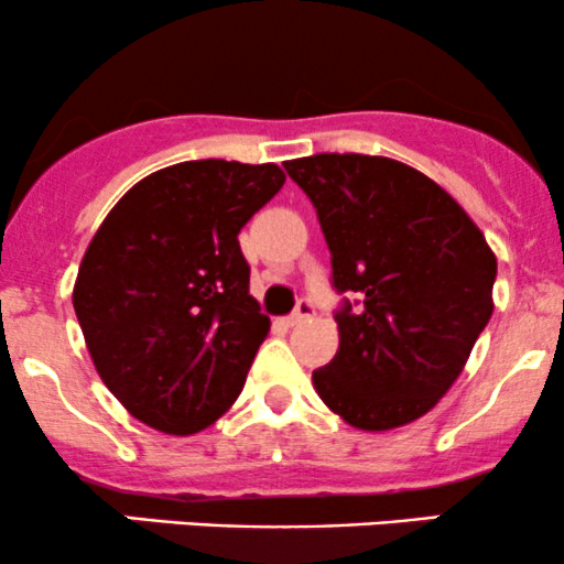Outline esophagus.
Returning <instances> with one entry per match:
<instances>
[{
    "mask_svg": "<svg viewBox=\"0 0 564 564\" xmlns=\"http://www.w3.org/2000/svg\"><path fill=\"white\" fill-rule=\"evenodd\" d=\"M313 313H315L313 302H310V300H302L300 304H296L294 313L289 315V326H300V323H304L307 318H313Z\"/></svg>",
    "mask_w": 564,
    "mask_h": 564,
    "instance_id": "1",
    "label": "esophagus"
}]
</instances>
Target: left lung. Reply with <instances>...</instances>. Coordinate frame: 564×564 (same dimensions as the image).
<instances>
[{"label":"left lung","mask_w":564,"mask_h":564,"mask_svg":"<svg viewBox=\"0 0 564 564\" xmlns=\"http://www.w3.org/2000/svg\"><path fill=\"white\" fill-rule=\"evenodd\" d=\"M332 251L339 349L313 371L347 424L416 422L451 390L494 315L496 254L435 180L384 156L315 153L286 161Z\"/></svg>","instance_id":"1"}]
</instances>
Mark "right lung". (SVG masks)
<instances>
[{
	"mask_svg": "<svg viewBox=\"0 0 564 564\" xmlns=\"http://www.w3.org/2000/svg\"><path fill=\"white\" fill-rule=\"evenodd\" d=\"M283 183L275 164L183 161L129 187L97 228L74 310L102 384L142 424L193 435L241 394L270 318L238 232Z\"/></svg>",
	"mask_w": 564,
	"mask_h": 564,
	"instance_id": "obj_1",
	"label": "right lung"
}]
</instances>
